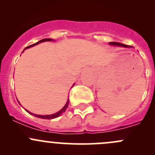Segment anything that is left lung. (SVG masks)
Segmentation results:
<instances>
[{
    "mask_svg": "<svg viewBox=\"0 0 155 155\" xmlns=\"http://www.w3.org/2000/svg\"><path fill=\"white\" fill-rule=\"evenodd\" d=\"M109 44L112 45V46H124V47H129L128 46H127L125 44H122L121 43H117V42H110Z\"/></svg>",
    "mask_w": 155,
    "mask_h": 155,
    "instance_id": "8db88e82",
    "label": "left lung"
}]
</instances>
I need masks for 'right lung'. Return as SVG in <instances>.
Instances as JSON below:
<instances>
[{
  "instance_id": "1",
  "label": "right lung",
  "mask_w": 155,
  "mask_h": 155,
  "mask_svg": "<svg viewBox=\"0 0 155 155\" xmlns=\"http://www.w3.org/2000/svg\"><path fill=\"white\" fill-rule=\"evenodd\" d=\"M51 39H43V40H40V41H38V42H37V43H34V44H32V45H31V46H27V47L25 48V49H26V48H30V47H32V46H35V45H37V44H38V43H42V42L51 41ZM74 85H75V84H73V87L74 86ZM68 105H69V99L68 100V101H67V103H66V104H65L64 107L62 108V109H61V110L59 111V112H56V113L53 114V115H36V114L31 113V112H30L29 111L26 110V109H25V110L27 111V112H28V113L31 114V115H34V116H35V117H37V118H43V119H53V118H58V117H59V116H60V115H61L62 113H64V112L65 111H66V109H67V108H68Z\"/></svg>"
}]
</instances>
